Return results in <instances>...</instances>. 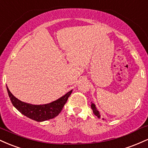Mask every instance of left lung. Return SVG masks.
<instances>
[{"instance_id": "obj_1", "label": "left lung", "mask_w": 148, "mask_h": 148, "mask_svg": "<svg viewBox=\"0 0 148 148\" xmlns=\"http://www.w3.org/2000/svg\"><path fill=\"white\" fill-rule=\"evenodd\" d=\"M91 108H92V111H93V113H94V114L97 117H98V118H101V116H100V115H99V111H98L97 110V108L95 107V105L94 103H92Z\"/></svg>"}]
</instances>
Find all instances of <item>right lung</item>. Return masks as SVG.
<instances>
[{
  "label": "right lung",
  "mask_w": 148,
  "mask_h": 148,
  "mask_svg": "<svg viewBox=\"0 0 148 148\" xmlns=\"http://www.w3.org/2000/svg\"><path fill=\"white\" fill-rule=\"evenodd\" d=\"M12 103L20 113L37 122H42L54 118L59 115L64 105L67 102L72 90H70L60 99L44 105H33L18 100L7 87Z\"/></svg>",
  "instance_id": "add662e5"
}]
</instances>
